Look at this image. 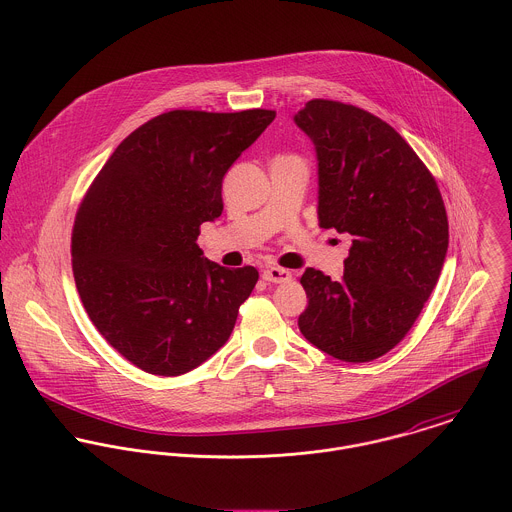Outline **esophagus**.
Wrapping results in <instances>:
<instances>
[{"instance_id":"1","label":"esophagus","mask_w":512,"mask_h":512,"mask_svg":"<svg viewBox=\"0 0 512 512\" xmlns=\"http://www.w3.org/2000/svg\"><path fill=\"white\" fill-rule=\"evenodd\" d=\"M262 278L272 284H284V282L292 280V272L286 268H280V266H270L262 272Z\"/></svg>"}]
</instances>
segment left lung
Masks as SVG:
<instances>
[{
  "mask_svg": "<svg viewBox=\"0 0 512 512\" xmlns=\"http://www.w3.org/2000/svg\"><path fill=\"white\" fill-rule=\"evenodd\" d=\"M295 124L317 151L319 224L353 236L341 282L315 268L299 278L301 335L345 363L394 349L438 284L449 244L438 183L416 151L363 108L309 100Z\"/></svg>",
  "mask_w": 512,
  "mask_h": 512,
  "instance_id": "left-lung-1",
  "label": "left lung"
}]
</instances>
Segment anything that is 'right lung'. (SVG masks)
Returning <instances> with one entry per match:
<instances>
[{"mask_svg": "<svg viewBox=\"0 0 512 512\" xmlns=\"http://www.w3.org/2000/svg\"><path fill=\"white\" fill-rule=\"evenodd\" d=\"M274 118L262 108L159 114L88 187L74 219V282L94 327L132 365L179 376L228 341L258 270L222 268L197 238L222 213V177Z\"/></svg>", "mask_w": 512, "mask_h": 512, "instance_id": "right-lung-1", "label": "right lung"}]
</instances>
